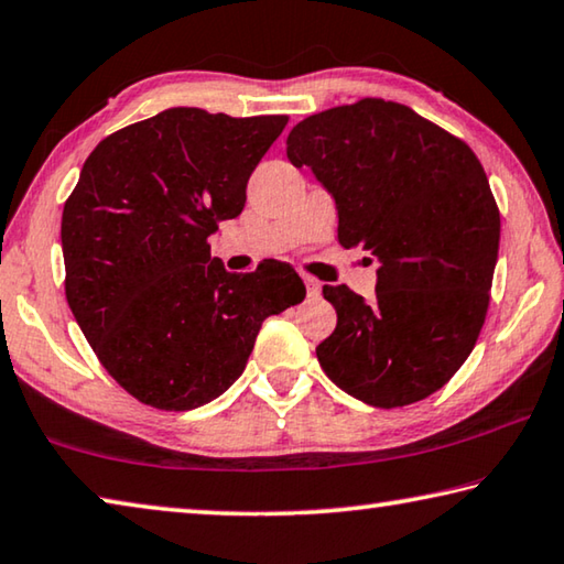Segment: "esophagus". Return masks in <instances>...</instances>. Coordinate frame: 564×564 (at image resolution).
Segmentation results:
<instances>
[{"label":"esophagus","instance_id":"esophagus-1","mask_svg":"<svg viewBox=\"0 0 564 564\" xmlns=\"http://www.w3.org/2000/svg\"><path fill=\"white\" fill-rule=\"evenodd\" d=\"M303 283H305V291H308L311 299H316V295L321 293V283L313 279V275H305V273H303Z\"/></svg>","mask_w":564,"mask_h":564}]
</instances>
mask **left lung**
<instances>
[{
    "label": "left lung",
    "mask_w": 564,
    "mask_h": 564,
    "mask_svg": "<svg viewBox=\"0 0 564 564\" xmlns=\"http://www.w3.org/2000/svg\"><path fill=\"white\" fill-rule=\"evenodd\" d=\"M285 154L338 206V243L378 256L376 299L323 285L338 313L326 376L373 408L417 403L470 356L490 305L500 212L463 139L405 104L360 99L291 129Z\"/></svg>",
    "instance_id": "1"
}]
</instances>
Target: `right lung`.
<instances>
[{
    "instance_id": "add662e5",
    "label": "right lung",
    "mask_w": 564,
    "mask_h": 564,
    "mask_svg": "<svg viewBox=\"0 0 564 564\" xmlns=\"http://www.w3.org/2000/svg\"><path fill=\"white\" fill-rule=\"evenodd\" d=\"M289 123L176 107L101 139L62 214L64 293L107 373L139 403L194 410L243 373L263 321L305 299L289 263L228 273L218 221Z\"/></svg>"
}]
</instances>
